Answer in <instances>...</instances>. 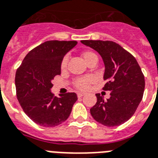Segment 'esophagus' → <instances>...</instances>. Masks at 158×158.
Segmentation results:
<instances>
[{
    "label": "esophagus",
    "instance_id": "obj_1",
    "mask_svg": "<svg viewBox=\"0 0 158 158\" xmlns=\"http://www.w3.org/2000/svg\"><path fill=\"white\" fill-rule=\"evenodd\" d=\"M77 96H78V97H82L84 96V93H81V92H79L78 94H77Z\"/></svg>",
    "mask_w": 158,
    "mask_h": 158
}]
</instances>
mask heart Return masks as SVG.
<instances>
[{
    "instance_id": "b5f03b06",
    "label": "heart",
    "mask_w": 158,
    "mask_h": 158,
    "mask_svg": "<svg viewBox=\"0 0 158 158\" xmlns=\"http://www.w3.org/2000/svg\"><path fill=\"white\" fill-rule=\"evenodd\" d=\"M82 57H83V60L86 61V63L88 64L89 61H91L93 59H97V55L95 54L94 52H90V51H87L82 53ZM67 64V57H64L61 63V68L64 69L66 66ZM92 82V79L91 77H83V78H79V79H76L75 82V86L77 89L81 91H84L86 89H88L91 83Z\"/></svg>"
}]
</instances>
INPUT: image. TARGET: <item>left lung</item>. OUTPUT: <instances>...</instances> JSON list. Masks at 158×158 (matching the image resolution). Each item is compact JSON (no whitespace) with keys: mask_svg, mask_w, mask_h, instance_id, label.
<instances>
[{"mask_svg":"<svg viewBox=\"0 0 158 158\" xmlns=\"http://www.w3.org/2000/svg\"><path fill=\"white\" fill-rule=\"evenodd\" d=\"M96 50L105 64L103 90L110 91L105 100L99 93L90 113L92 118L106 127H116L130 119L143 98L144 76L136 59L115 42L110 40H81Z\"/></svg>","mask_w":158,"mask_h":158,"instance_id":"left-lung-1","label":"left lung"}]
</instances>
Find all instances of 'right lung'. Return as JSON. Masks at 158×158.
<instances>
[{"label":"right lung","mask_w":158,"mask_h":158,"mask_svg":"<svg viewBox=\"0 0 158 158\" xmlns=\"http://www.w3.org/2000/svg\"><path fill=\"white\" fill-rule=\"evenodd\" d=\"M76 44L75 40L44 42L31 50L17 70V98L24 113L38 125L52 127L62 123L78 100L75 92L60 97L51 92L52 80L61 75L64 56Z\"/></svg>","instance_id":"right-lung-1"}]
</instances>
